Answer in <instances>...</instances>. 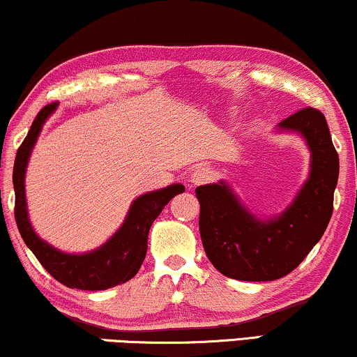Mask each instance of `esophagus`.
<instances>
[{
    "mask_svg": "<svg viewBox=\"0 0 357 357\" xmlns=\"http://www.w3.org/2000/svg\"><path fill=\"white\" fill-rule=\"evenodd\" d=\"M213 179V172L210 168H207V167H199V168H195L194 172H192V174H190V179H189V183H190V185H200V184H205V183H208V181H212Z\"/></svg>",
    "mask_w": 357,
    "mask_h": 357,
    "instance_id": "34e87169",
    "label": "esophagus"
}]
</instances>
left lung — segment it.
I'll list each match as a JSON object with an SVG mask.
<instances>
[{"label": "left lung", "instance_id": "left-lung-1", "mask_svg": "<svg viewBox=\"0 0 357 357\" xmlns=\"http://www.w3.org/2000/svg\"><path fill=\"white\" fill-rule=\"evenodd\" d=\"M294 132L310 152L307 179L283 212L257 217L227 181L199 185V229L205 254L225 277L243 281L278 280L298 267L322 238L333 212L340 160L327 119L304 108L277 126Z\"/></svg>", "mask_w": 357, "mask_h": 357}]
</instances>
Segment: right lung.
<instances>
[{"mask_svg":"<svg viewBox=\"0 0 357 357\" xmlns=\"http://www.w3.org/2000/svg\"><path fill=\"white\" fill-rule=\"evenodd\" d=\"M54 109H56V103L47 105L37 114L26 140L17 150L16 162H14L13 183L14 192H16L14 217H16L19 233L27 248L43 265V268L68 288L103 291L126 283L128 280L135 277L144 262L145 254H147L149 231L155 218L162 213L165 205L174 195L184 192L185 188L176 183L139 195L130 204L129 212L119 229L97 249L84 254H69L56 249L35 233L29 218L26 199V172L30 155L42 132L43 124L54 113Z\"/></svg>","mask_w":357,"mask_h":357,"instance_id":"add662e5","label":"right lung"}]
</instances>
